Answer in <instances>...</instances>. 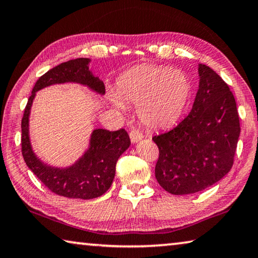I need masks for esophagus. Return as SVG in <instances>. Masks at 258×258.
Segmentation results:
<instances>
[{
	"label": "esophagus",
	"mask_w": 258,
	"mask_h": 258,
	"mask_svg": "<svg viewBox=\"0 0 258 258\" xmlns=\"http://www.w3.org/2000/svg\"><path fill=\"white\" fill-rule=\"evenodd\" d=\"M130 139L133 144H137V142L141 141L142 139H144V134H142L141 132H139V131H137V130H132L130 132Z\"/></svg>",
	"instance_id": "34e87169"
}]
</instances>
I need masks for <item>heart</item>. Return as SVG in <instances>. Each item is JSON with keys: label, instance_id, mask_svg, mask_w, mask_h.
Instances as JSON below:
<instances>
[{"label": "heart", "instance_id": "heart-1", "mask_svg": "<svg viewBox=\"0 0 258 258\" xmlns=\"http://www.w3.org/2000/svg\"><path fill=\"white\" fill-rule=\"evenodd\" d=\"M117 91L110 94L114 108L125 110L126 104H137L142 124L163 130L181 116L189 100L191 85L188 76L179 69L144 64L122 73Z\"/></svg>", "mask_w": 258, "mask_h": 258}]
</instances>
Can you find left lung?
<instances>
[{"label":"left lung","mask_w":258,"mask_h":258,"mask_svg":"<svg viewBox=\"0 0 258 258\" xmlns=\"http://www.w3.org/2000/svg\"><path fill=\"white\" fill-rule=\"evenodd\" d=\"M193 108L173 130L153 140L159 149L155 175L173 195L194 194L218 182L234 161L240 137L235 99L212 69L199 64Z\"/></svg>","instance_id":"obj_1"}]
</instances>
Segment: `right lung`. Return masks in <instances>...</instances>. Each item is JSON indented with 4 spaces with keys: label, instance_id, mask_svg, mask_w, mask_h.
<instances>
[{
    "label": "right lung",
    "instance_id": "1",
    "mask_svg": "<svg viewBox=\"0 0 258 258\" xmlns=\"http://www.w3.org/2000/svg\"><path fill=\"white\" fill-rule=\"evenodd\" d=\"M89 58H77L52 68L36 81L22 119V153L32 172L49 190L69 199L91 200L107 191L113 181L116 163L128 148L131 140L124 128L110 132L93 130L88 148L73 164L59 167L44 163L34 153L30 138V114L36 92L59 84H78L104 95L103 81L89 70Z\"/></svg>",
    "mask_w": 258,
    "mask_h": 258
}]
</instances>
